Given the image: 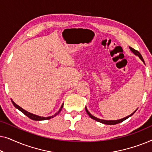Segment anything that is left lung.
I'll list each match as a JSON object with an SVG mask.
<instances>
[{
    "instance_id": "8db88e82",
    "label": "left lung",
    "mask_w": 152,
    "mask_h": 152,
    "mask_svg": "<svg viewBox=\"0 0 152 152\" xmlns=\"http://www.w3.org/2000/svg\"><path fill=\"white\" fill-rule=\"evenodd\" d=\"M129 49H130V50L135 55H136V56H138V57L140 58V59L142 60V61H143V63L145 64V61H144V59H143V58H142V55H140V53H139L138 51H137V50H134V48H131V47H129ZM85 109H86V113H88V115L90 116V117L92 118V119H93V120H96V121H97V122H101V123H102V124H109V125H112V124H118V123H120V122H123L124 120H126L127 119V118H129V117H131V116H132L133 114H134L135 112H136V111H137V109L136 111H135L134 112H133V113H132V114H130L129 115H128V116H126V117H125V118H122V119H120V120H102V119H99V118H96V117H95V116H93L92 114H91L90 112H89L88 111V109H87V108L86 107H85Z\"/></svg>"
}]
</instances>
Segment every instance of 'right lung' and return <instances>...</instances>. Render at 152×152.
I'll list each match as a JSON object with an SVG mask.
<instances>
[{"label":"right lung","instance_id":"obj_1","mask_svg":"<svg viewBox=\"0 0 152 152\" xmlns=\"http://www.w3.org/2000/svg\"><path fill=\"white\" fill-rule=\"evenodd\" d=\"M11 100H12V104H13V105L14 106V107H15L16 108V109H18V110H19V111H21L23 113H24L25 115H26V116H28V118H30V119H32V120H36V121H40V120H49V119H50V118H52L55 117V116H56L57 115H58V114H59V112L61 111L62 108H63V106H64V104H62V105H61V108H60L59 111H58V112H57V113H56L54 115L49 116V117H41V116H39V115H35V114L31 113H30V112H28V111H26V110H24L23 109H22L21 107H19V106H18V105L16 104L15 102H14L13 100H12V99H11Z\"/></svg>","mask_w":152,"mask_h":152}]
</instances>
